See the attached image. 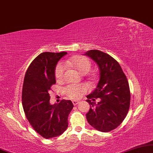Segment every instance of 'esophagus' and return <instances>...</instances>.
Returning <instances> with one entry per match:
<instances>
[{"mask_svg": "<svg viewBox=\"0 0 153 153\" xmlns=\"http://www.w3.org/2000/svg\"><path fill=\"white\" fill-rule=\"evenodd\" d=\"M72 102L73 103V105H76L77 104H78V103H79V101H78V100H73Z\"/></svg>", "mask_w": 153, "mask_h": 153, "instance_id": "1", "label": "esophagus"}]
</instances>
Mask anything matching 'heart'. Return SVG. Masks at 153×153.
Wrapping results in <instances>:
<instances>
[{"mask_svg": "<svg viewBox=\"0 0 153 153\" xmlns=\"http://www.w3.org/2000/svg\"><path fill=\"white\" fill-rule=\"evenodd\" d=\"M67 64L75 67L82 74H86L91 68V63L87 57L84 56H78L71 58L67 61ZM66 66L64 63H59L55 68V78L57 81H62L64 79ZM88 90V87L86 84H71L64 89L65 93L71 99H78L83 94Z\"/></svg>", "mask_w": 153, "mask_h": 153, "instance_id": "b5f03b06", "label": "heart"}]
</instances>
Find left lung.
<instances>
[{
	"instance_id": "left-lung-1",
	"label": "left lung",
	"mask_w": 153,
	"mask_h": 153,
	"mask_svg": "<svg viewBox=\"0 0 153 153\" xmlns=\"http://www.w3.org/2000/svg\"><path fill=\"white\" fill-rule=\"evenodd\" d=\"M85 54L97 63L100 72L97 87L87 96L86 101L90 105L86 114L87 122L98 131H111L123 123L129 111V82L120 65L109 54L97 50ZM98 97L100 101L96 105L93 101Z\"/></svg>"
}]
</instances>
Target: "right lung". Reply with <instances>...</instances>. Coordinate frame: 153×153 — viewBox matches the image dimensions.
<instances>
[{"label":"right lung","instance_id":"right-lung-1","mask_svg":"<svg viewBox=\"0 0 153 153\" xmlns=\"http://www.w3.org/2000/svg\"><path fill=\"white\" fill-rule=\"evenodd\" d=\"M67 52H42L26 71L22 88V105L27 120L35 131L45 138L60 136L68 127V117L73 104L63 99L51 105L49 91L56 83L55 68Z\"/></svg>","mask_w":153,"mask_h":153}]
</instances>
